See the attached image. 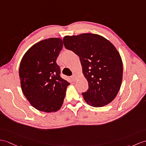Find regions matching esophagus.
Masks as SVG:
<instances>
[{
  "label": "esophagus",
  "instance_id": "34e87169",
  "mask_svg": "<svg viewBox=\"0 0 146 146\" xmlns=\"http://www.w3.org/2000/svg\"><path fill=\"white\" fill-rule=\"evenodd\" d=\"M77 76L76 75V74H74V75L72 76V79L74 80H77Z\"/></svg>",
  "mask_w": 146,
  "mask_h": 146
}]
</instances>
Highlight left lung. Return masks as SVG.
I'll return each mask as SVG.
<instances>
[{
	"mask_svg": "<svg viewBox=\"0 0 146 146\" xmlns=\"http://www.w3.org/2000/svg\"><path fill=\"white\" fill-rule=\"evenodd\" d=\"M66 49L79 57L88 89L84 100L94 107H102L114 100L121 85L123 62L119 52L104 36L83 33L63 38Z\"/></svg>",
	"mask_w": 146,
	"mask_h": 146,
	"instance_id": "8db88e82",
	"label": "left lung"
}]
</instances>
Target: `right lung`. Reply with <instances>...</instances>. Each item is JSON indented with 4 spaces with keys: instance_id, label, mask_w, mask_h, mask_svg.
Returning a JSON list of instances; mask_svg holds the SVG:
<instances>
[{
    "instance_id": "right-lung-1",
    "label": "right lung",
    "mask_w": 146,
    "mask_h": 146,
    "mask_svg": "<svg viewBox=\"0 0 146 146\" xmlns=\"http://www.w3.org/2000/svg\"><path fill=\"white\" fill-rule=\"evenodd\" d=\"M60 38H51L33 45L20 62L22 90L35 108L46 113L61 108L70 84L60 76L56 59L62 50Z\"/></svg>"
}]
</instances>
